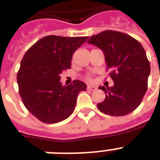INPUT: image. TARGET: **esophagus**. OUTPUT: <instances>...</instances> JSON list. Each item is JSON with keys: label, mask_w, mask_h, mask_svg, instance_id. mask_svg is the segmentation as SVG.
<instances>
[{"label": "esophagus", "mask_w": 160, "mask_h": 160, "mask_svg": "<svg viewBox=\"0 0 160 160\" xmlns=\"http://www.w3.org/2000/svg\"><path fill=\"white\" fill-rule=\"evenodd\" d=\"M96 89H97V88L95 87V86H93V85H87V90H95Z\"/></svg>", "instance_id": "esophagus-1"}]
</instances>
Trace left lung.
<instances>
[{
    "mask_svg": "<svg viewBox=\"0 0 160 160\" xmlns=\"http://www.w3.org/2000/svg\"><path fill=\"white\" fill-rule=\"evenodd\" d=\"M88 43L104 52L107 69L111 70L112 87L100 86L105 100L97 105L100 111L112 116L131 113L141 103L148 89L150 65L144 47L127 34L105 31L90 37Z\"/></svg>",
    "mask_w": 160,
    "mask_h": 160,
    "instance_id": "1",
    "label": "left lung"
}]
</instances>
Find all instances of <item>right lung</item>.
<instances>
[{
	"label": "right lung",
	"mask_w": 160,
	"mask_h": 160,
	"mask_svg": "<svg viewBox=\"0 0 160 160\" xmlns=\"http://www.w3.org/2000/svg\"><path fill=\"white\" fill-rule=\"evenodd\" d=\"M88 36H47L34 44L24 55L17 74L19 94L26 108L39 120L54 124L67 119L86 85L74 80L62 85L60 74L70 69L73 54Z\"/></svg>",
	"instance_id": "add662e5"
}]
</instances>
